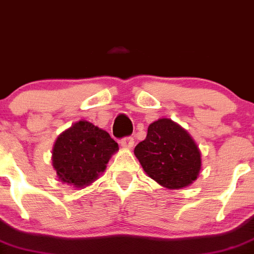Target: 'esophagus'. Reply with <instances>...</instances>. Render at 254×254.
<instances>
[{
  "label": "esophagus",
  "instance_id": "esophagus-1",
  "mask_svg": "<svg viewBox=\"0 0 254 254\" xmlns=\"http://www.w3.org/2000/svg\"><path fill=\"white\" fill-rule=\"evenodd\" d=\"M120 145L123 146V148L125 149H130L134 146V139L131 138V136H127V138H123L122 140L119 141Z\"/></svg>",
  "mask_w": 254,
  "mask_h": 254
}]
</instances>
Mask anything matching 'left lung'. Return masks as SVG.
<instances>
[{"instance_id": "1", "label": "left lung", "mask_w": 254, "mask_h": 254, "mask_svg": "<svg viewBox=\"0 0 254 254\" xmlns=\"http://www.w3.org/2000/svg\"><path fill=\"white\" fill-rule=\"evenodd\" d=\"M144 172L168 189H181L199 175L202 159L195 141L187 130L163 118L151 123L145 140L134 149Z\"/></svg>"}]
</instances>
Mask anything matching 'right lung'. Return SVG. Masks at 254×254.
Returning <instances> with one entry per match:
<instances>
[{
  "label": "right lung",
  "instance_id": "right-lung-1",
  "mask_svg": "<svg viewBox=\"0 0 254 254\" xmlns=\"http://www.w3.org/2000/svg\"><path fill=\"white\" fill-rule=\"evenodd\" d=\"M118 149L108 131L80 120L56 139L52 165L63 183L84 188L98 179Z\"/></svg>",
  "mask_w": 254,
  "mask_h": 254
}]
</instances>
